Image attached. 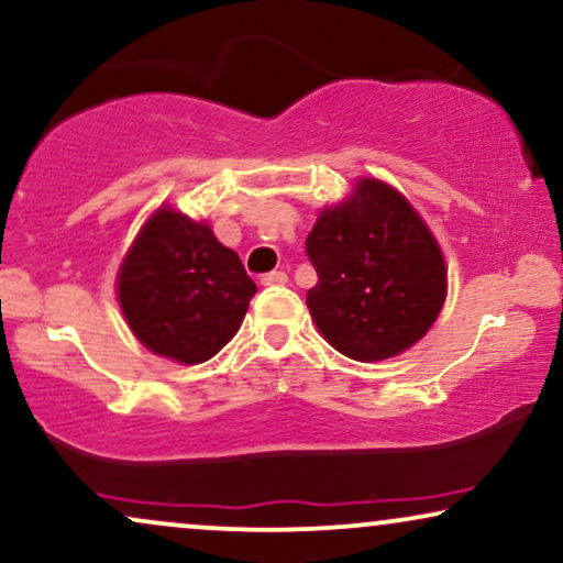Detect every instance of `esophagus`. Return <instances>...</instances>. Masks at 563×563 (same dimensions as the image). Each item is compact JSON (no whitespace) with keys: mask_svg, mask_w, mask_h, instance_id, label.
I'll return each instance as SVG.
<instances>
[{"mask_svg":"<svg viewBox=\"0 0 563 563\" xmlns=\"http://www.w3.org/2000/svg\"><path fill=\"white\" fill-rule=\"evenodd\" d=\"M288 275L283 269H273V273L262 275V286H286Z\"/></svg>","mask_w":563,"mask_h":563,"instance_id":"obj_1","label":"esophagus"}]
</instances>
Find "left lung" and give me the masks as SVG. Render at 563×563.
<instances>
[{"mask_svg": "<svg viewBox=\"0 0 563 563\" xmlns=\"http://www.w3.org/2000/svg\"><path fill=\"white\" fill-rule=\"evenodd\" d=\"M307 254L317 269L307 290L311 317L330 346L356 362L415 346L443 309L438 241L388 183L364 178L346 201L322 209Z\"/></svg>", "mask_w": 563, "mask_h": 563, "instance_id": "1", "label": "left lung"}]
</instances>
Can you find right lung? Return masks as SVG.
I'll use <instances>...</instances> for the list:
<instances>
[{"instance_id":"right-lung-1","label":"right lung","mask_w":563,"mask_h":563,"mask_svg":"<svg viewBox=\"0 0 563 563\" xmlns=\"http://www.w3.org/2000/svg\"><path fill=\"white\" fill-rule=\"evenodd\" d=\"M256 294L239 254L212 228L162 207L146 220L118 275L133 335L180 364L212 358L239 333Z\"/></svg>"}]
</instances>
